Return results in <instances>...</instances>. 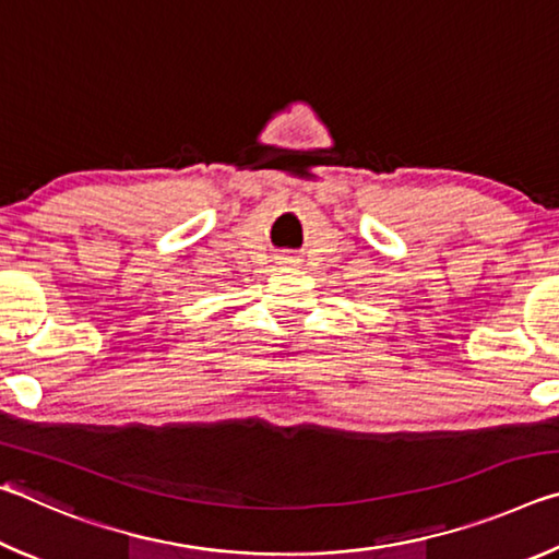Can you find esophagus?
I'll list each match as a JSON object with an SVG mask.
<instances>
[{
  "instance_id": "obj_1",
  "label": "esophagus",
  "mask_w": 559,
  "mask_h": 559,
  "mask_svg": "<svg viewBox=\"0 0 559 559\" xmlns=\"http://www.w3.org/2000/svg\"><path fill=\"white\" fill-rule=\"evenodd\" d=\"M276 259H278V263H286V266H296V263L300 261L296 257H290V253H281V257H276Z\"/></svg>"
}]
</instances>
